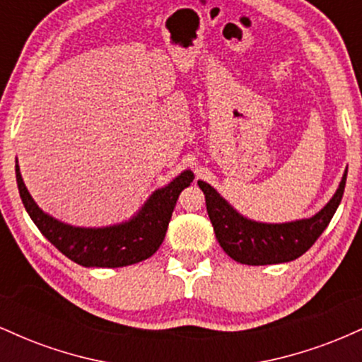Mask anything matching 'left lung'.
Listing matches in <instances>:
<instances>
[{
  "mask_svg": "<svg viewBox=\"0 0 362 362\" xmlns=\"http://www.w3.org/2000/svg\"><path fill=\"white\" fill-rule=\"evenodd\" d=\"M346 180L347 170L337 192L313 218L284 224H264L245 219L209 184L201 180L197 184L206 195L207 214L223 250L240 264L269 265L291 262L310 250L334 218L342 201Z\"/></svg>",
  "mask_w": 362,
  "mask_h": 362,
  "instance_id": "1",
  "label": "left lung"
}]
</instances>
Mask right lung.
I'll use <instances>...</instances> for the list:
<instances>
[{"instance_id": "obj_1", "label": "right lung", "mask_w": 362, "mask_h": 362, "mask_svg": "<svg viewBox=\"0 0 362 362\" xmlns=\"http://www.w3.org/2000/svg\"><path fill=\"white\" fill-rule=\"evenodd\" d=\"M15 172L25 209L40 233L62 255L85 267H124L151 257L163 242L178 195L194 180V173L187 170L165 189L156 190L141 213L129 223L90 230L68 226L44 214L28 194L18 165Z\"/></svg>"}]
</instances>
